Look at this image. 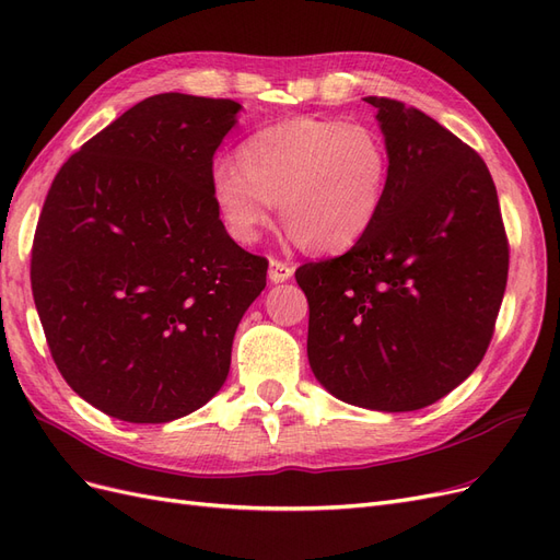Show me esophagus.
I'll return each instance as SVG.
<instances>
[{
	"instance_id": "obj_1",
	"label": "esophagus",
	"mask_w": 560,
	"mask_h": 560,
	"mask_svg": "<svg viewBox=\"0 0 560 560\" xmlns=\"http://www.w3.org/2000/svg\"><path fill=\"white\" fill-rule=\"evenodd\" d=\"M292 273H294V268L290 264H284L280 259H270V266H268L270 282H284L292 278Z\"/></svg>"
}]
</instances>
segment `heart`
Masks as SVG:
<instances>
[{"mask_svg": "<svg viewBox=\"0 0 560 560\" xmlns=\"http://www.w3.org/2000/svg\"><path fill=\"white\" fill-rule=\"evenodd\" d=\"M387 182L389 154L374 128L299 116L249 135L238 163L217 161L210 194L235 243H257L278 202L284 229L303 249L331 254L376 224Z\"/></svg>", "mask_w": 560, "mask_h": 560, "instance_id": "obj_1", "label": "heart"}]
</instances>
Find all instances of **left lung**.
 <instances>
[{"label":"left lung","instance_id":"8db88e82","mask_svg":"<svg viewBox=\"0 0 560 560\" xmlns=\"http://www.w3.org/2000/svg\"><path fill=\"white\" fill-rule=\"evenodd\" d=\"M364 100L378 109L389 182L360 243L296 270L311 308L308 362L315 378L352 406L416 411L483 360L510 243L477 151L399 100Z\"/></svg>","mask_w":560,"mask_h":560}]
</instances>
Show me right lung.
<instances>
[{"label":"right lung","mask_w":560,"mask_h":560,"mask_svg":"<svg viewBox=\"0 0 560 560\" xmlns=\"http://www.w3.org/2000/svg\"><path fill=\"white\" fill-rule=\"evenodd\" d=\"M233 100L151 95L60 167L32 243V296L62 378L103 413L167 422L224 385L268 261L210 194Z\"/></svg>","instance_id":"1"}]
</instances>
